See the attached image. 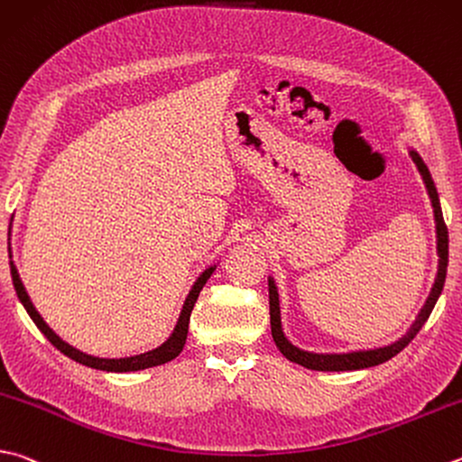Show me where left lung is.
I'll return each mask as SVG.
<instances>
[{"instance_id":"left-lung-1","label":"left lung","mask_w":462,"mask_h":462,"mask_svg":"<svg viewBox=\"0 0 462 462\" xmlns=\"http://www.w3.org/2000/svg\"><path fill=\"white\" fill-rule=\"evenodd\" d=\"M410 157H412V162L416 163L418 171H420L422 180L426 183V189H429L430 202L434 208V222H436V253H439V273H436L430 295H429V299H426V303L420 309V313H418L416 321L412 323V327H410L404 337H400L398 341H393V343H390V346H383V347H375V349H367V351H349V354H313V351H303V349L292 346V343L284 337L282 325H281L279 291H276L274 281L268 276V305H271L273 339L281 354L287 357L289 362L299 364V365L307 367V370H315V372H351V370H364V367L380 365L383 362H388V359H392L393 356H398L400 351L416 337V333L422 329L426 319L430 317L436 300H439L440 292H442L444 279H447L448 230H447V224H444L442 209H440V202H439V191H436L429 167L424 165L422 157L418 155L414 149L410 151Z\"/></svg>"}]
</instances>
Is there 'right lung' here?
Returning <instances> with one entry per match:
<instances>
[{"label": "right lung", "mask_w": 462, "mask_h": 462, "mask_svg": "<svg viewBox=\"0 0 462 462\" xmlns=\"http://www.w3.org/2000/svg\"><path fill=\"white\" fill-rule=\"evenodd\" d=\"M12 258V254H10ZM214 266L206 268V271L198 276V281L194 282V287H191L189 295L186 299V303H183V309L180 313V319H178V325H175L173 333L170 335V339H167L165 343H162V346L151 349V351H145V354L141 356H131V357H121V359H106V357H95V356H88V354H82L80 349L72 347L70 343L62 341L58 335L50 329L48 323L42 319V315L36 311V307L32 305V300L28 297L26 289H23V282L20 279L18 274V268H15L14 260H10V271H12V281H14V289L15 292H18V299L22 300L23 309H26L28 315L32 317V321L38 325V329L46 335V339L52 343V346L56 349H60L64 356H69L70 359H74V362H79L82 365H88V367H95V370H103V372H137V370H147V367H155V365H162V364H167L171 362V359L178 357L181 354L183 346H186V339H188V327H189V315H191V309H194L196 300L199 297V291L204 289V284L208 282L209 276H212L214 273Z\"/></svg>", "instance_id": "right-lung-1"}]
</instances>
